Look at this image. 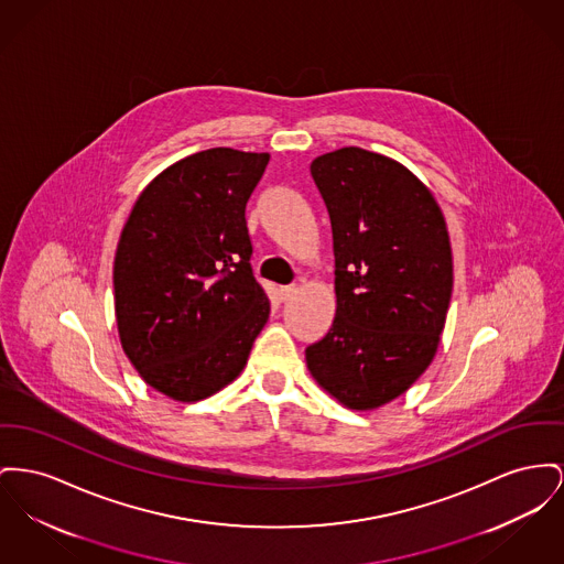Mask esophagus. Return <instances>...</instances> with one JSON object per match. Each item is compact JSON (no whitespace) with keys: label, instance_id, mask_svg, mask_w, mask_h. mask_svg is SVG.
<instances>
[{"label":"esophagus","instance_id":"esophagus-1","mask_svg":"<svg viewBox=\"0 0 564 564\" xmlns=\"http://www.w3.org/2000/svg\"><path fill=\"white\" fill-rule=\"evenodd\" d=\"M294 292H296V285H283V288H279V300L285 302V300L292 299Z\"/></svg>","mask_w":564,"mask_h":564}]
</instances>
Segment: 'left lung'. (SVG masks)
<instances>
[{
  "mask_svg": "<svg viewBox=\"0 0 564 564\" xmlns=\"http://www.w3.org/2000/svg\"><path fill=\"white\" fill-rule=\"evenodd\" d=\"M311 176L330 215L336 315L306 347L315 381L349 409H377L429 368L452 299L449 234L429 187L394 160L345 147Z\"/></svg>",
  "mask_w": 564,
  "mask_h": 564,
  "instance_id": "left-lung-1",
  "label": "left lung"
}]
</instances>
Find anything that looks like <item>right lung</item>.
<instances>
[{
	"label": "right lung",
	"instance_id": "1",
	"mask_svg": "<svg viewBox=\"0 0 564 564\" xmlns=\"http://www.w3.org/2000/svg\"><path fill=\"white\" fill-rule=\"evenodd\" d=\"M268 160L217 147L172 164L135 199L119 238L112 283L123 351L174 400L226 388L268 322L245 219Z\"/></svg>",
	"mask_w": 564,
	"mask_h": 564
}]
</instances>
